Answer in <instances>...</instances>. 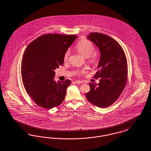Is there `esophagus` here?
I'll return each instance as SVG.
<instances>
[{
    "label": "esophagus",
    "mask_w": 151,
    "mask_h": 151,
    "mask_svg": "<svg viewBox=\"0 0 151 151\" xmlns=\"http://www.w3.org/2000/svg\"><path fill=\"white\" fill-rule=\"evenodd\" d=\"M75 83H76L77 84H82L83 83V81H81V80H76L75 81Z\"/></svg>",
    "instance_id": "34e87169"
}]
</instances>
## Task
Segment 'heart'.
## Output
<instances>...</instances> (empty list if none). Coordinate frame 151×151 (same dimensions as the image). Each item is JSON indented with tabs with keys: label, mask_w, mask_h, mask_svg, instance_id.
<instances>
[{
	"label": "heart",
	"mask_w": 151,
	"mask_h": 151,
	"mask_svg": "<svg viewBox=\"0 0 151 151\" xmlns=\"http://www.w3.org/2000/svg\"><path fill=\"white\" fill-rule=\"evenodd\" d=\"M76 50L78 52L81 54L83 56H84L85 58H89L90 57L89 61L93 64H96L98 62V57L96 54H91L94 52L95 47L94 44L92 42L87 40H84L80 42H78V45H76ZM70 52L69 50H67L65 54L64 55L63 59L64 60H68V57L70 55ZM92 55L91 56V55ZM85 72V70H83L80 73H83Z\"/></svg>",
	"instance_id": "obj_1"
}]
</instances>
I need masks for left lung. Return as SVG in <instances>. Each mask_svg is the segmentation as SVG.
<instances>
[{
  "mask_svg": "<svg viewBox=\"0 0 151 151\" xmlns=\"http://www.w3.org/2000/svg\"><path fill=\"white\" fill-rule=\"evenodd\" d=\"M87 39L100 51V59L94 77L99 83H89L91 91L85 96L91 103L101 108L107 107L120 97L127 83V65L120 45L111 37L99 32H91Z\"/></svg>",
  "mask_w": 151,
  "mask_h": 151,
  "instance_id": "8db88e82",
  "label": "left lung"
}]
</instances>
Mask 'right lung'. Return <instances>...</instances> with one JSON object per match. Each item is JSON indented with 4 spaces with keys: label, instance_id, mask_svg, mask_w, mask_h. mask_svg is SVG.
I'll return each instance as SVG.
<instances>
[{
    "label": "right lung",
    "instance_id": "right-lung-1",
    "mask_svg": "<svg viewBox=\"0 0 151 151\" xmlns=\"http://www.w3.org/2000/svg\"><path fill=\"white\" fill-rule=\"evenodd\" d=\"M76 35L46 34L27 46L21 62L24 89L36 104L44 109L59 106L71 81H54V70L63 65L64 55Z\"/></svg>",
    "mask_w": 151,
    "mask_h": 151
}]
</instances>
